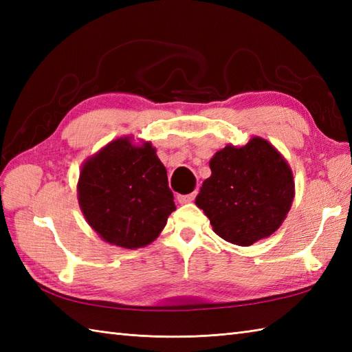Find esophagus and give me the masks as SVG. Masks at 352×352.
Returning a JSON list of instances; mask_svg holds the SVG:
<instances>
[{"instance_id":"esophagus-1","label":"esophagus","mask_w":352,"mask_h":352,"mask_svg":"<svg viewBox=\"0 0 352 352\" xmlns=\"http://www.w3.org/2000/svg\"><path fill=\"white\" fill-rule=\"evenodd\" d=\"M195 197H197V192H192L189 195H178L177 201L180 204H188V203H192V201L195 199Z\"/></svg>"}]
</instances>
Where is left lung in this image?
I'll list each match as a JSON object with an SVG mask.
<instances>
[{"instance_id":"left-lung-1","label":"left lung","mask_w":352,"mask_h":352,"mask_svg":"<svg viewBox=\"0 0 352 352\" xmlns=\"http://www.w3.org/2000/svg\"><path fill=\"white\" fill-rule=\"evenodd\" d=\"M210 169L195 204L216 234L250 246L280 228L294 201L295 183L275 146L257 136L243 146L227 145L213 155Z\"/></svg>"}]
</instances>
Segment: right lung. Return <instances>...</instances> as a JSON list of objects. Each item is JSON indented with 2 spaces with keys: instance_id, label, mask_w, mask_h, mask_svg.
I'll use <instances>...</instances> for the list:
<instances>
[{
  "instance_id": "1",
  "label": "right lung",
  "mask_w": 352,
  "mask_h": 352,
  "mask_svg": "<svg viewBox=\"0 0 352 352\" xmlns=\"http://www.w3.org/2000/svg\"><path fill=\"white\" fill-rule=\"evenodd\" d=\"M78 204L102 241L134 250L151 243L175 210L166 168L149 142L111 140L83 163Z\"/></svg>"
}]
</instances>
